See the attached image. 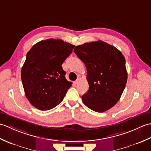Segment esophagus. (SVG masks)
Listing matches in <instances>:
<instances>
[{
    "label": "esophagus",
    "instance_id": "esophagus-1",
    "mask_svg": "<svg viewBox=\"0 0 151 151\" xmlns=\"http://www.w3.org/2000/svg\"><path fill=\"white\" fill-rule=\"evenodd\" d=\"M79 81H80V78H77V79H76V81H75V84H78Z\"/></svg>",
    "mask_w": 151,
    "mask_h": 151
}]
</instances>
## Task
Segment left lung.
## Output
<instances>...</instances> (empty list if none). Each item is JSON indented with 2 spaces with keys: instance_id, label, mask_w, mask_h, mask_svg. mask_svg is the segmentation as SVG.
<instances>
[{
  "instance_id": "1",
  "label": "left lung",
  "mask_w": 151,
  "mask_h": 151,
  "mask_svg": "<svg viewBox=\"0 0 151 151\" xmlns=\"http://www.w3.org/2000/svg\"><path fill=\"white\" fill-rule=\"evenodd\" d=\"M74 52L87 69L89 89L82 96L83 103L97 112L111 108L120 99L127 81L123 54L101 40L76 46Z\"/></svg>"
}]
</instances>
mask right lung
<instances>
[{"mask_svg": "<svg viewBox=\"0 0 151 151\" xmlns=\"http://www.w3.org/2000/svg\"><path fill=\"white\" fill-rule=\"evenodd\" d=\"M75 45L62 40L48 39L28 51L21 69V80L31 104L49 110L62 102L72 82L67 81L62 65Z\"/></svg>", "mask_w": 151, "mask_h": 151, "instance_id": "1", "label": "right lung"}]
</instances>
